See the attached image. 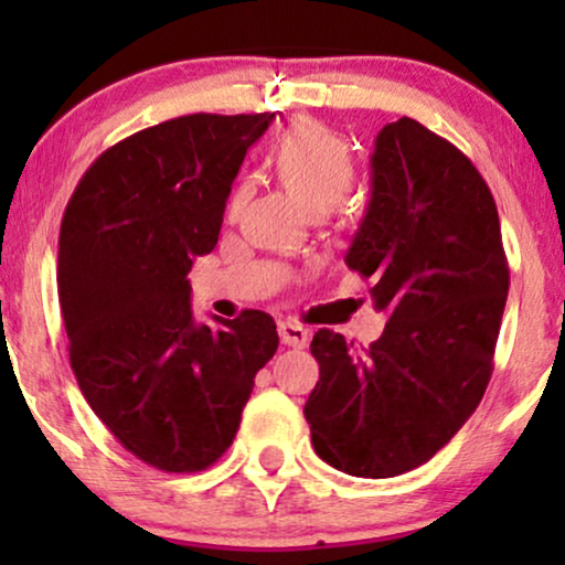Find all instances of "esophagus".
<instances>
[{
	"mask_svg": "<svg viewBox=\"0 0 565 565\" xmlns=\"http://www.w3.org/2000/svg\"><path fill=\"white\" fill-rule=\"evenodd\" d=\"M278 334H281L284 345H289V348H305L310 340L308 329L300 327V323H291V321L278 323Z\"/></svg>",
	"mask_w": 565,
	"mask_h": 565,
	"instance_id": "34e87169",
	"label": "esophagus"
}]
</instances>
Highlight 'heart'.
<instances>
[{
  "mask_svg": "<svg viewBox=\"0 0 565 565\" xmlns=\"http://www.w3.org/2000/svg\"><path fill=\"white\" fill-rule=\"evenodd\" d=\"M276 174L310 215L329 212L355 178L345 140L321 125H295L270 151ZM242 191H233L228 210H236Z\"/></svg>",
  "mask_w": 565,
  "mask_h": 565,
  "instance_id": "1",
  "label": "heart"
}]
</instances>
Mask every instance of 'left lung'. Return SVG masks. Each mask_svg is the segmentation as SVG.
Listing matches in <instances>:
<instances>
[{
	"label": "left lung",
	"instance_id": "8db88e82",
	"mask_svg": "<svg viewBox=\"0 0 565 565\" xmlns=\"http://www.w3.org/2000/svg\"><path fill=\"white\" fill-rule=\"evenodd\" d=\"M345 263L372 278L374 308L391 321L369 348L316 332L310 353L321 374L305 419L323 462L393 478L449 444L494 369L510 270L481 172L408 116L385 125Z\"/></svg>",
	"mask_w": 565,
	"mask_h": 565
}]
</instances>
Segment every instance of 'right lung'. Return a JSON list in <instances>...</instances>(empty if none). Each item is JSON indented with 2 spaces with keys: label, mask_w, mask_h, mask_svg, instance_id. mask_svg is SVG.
I'll list each match as a JSON object with an SVG mask.
<instances>
[{
  "label": "right lung",
  "mask_w": 565,
  "mask_h": 565,
  "mask_svg": "<svg viewBox=\"0 0 565 565\" xmlns=\"http://www.w3.org/2000/svg\"><path fill=\"white\" fill-rule=\"evenodd\" d=\"M276 114H191L103 151L57 242V297L79 391L151 468L199 472L236 438L278 348L263 310L193 321L188 270L215 249L238 167Z\"/></svg>",
  "instance_id": "add662e5"
}]
</instances>
